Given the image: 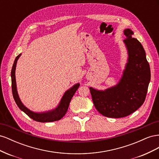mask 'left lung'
<instances>
[{
	"instance_id": "1",
	"label": "left lung",
	"mask_w": 159,
	"mask_h": 159,
	"mask_svg": "<svg viewBox=\"0 0 159 159\" xmlns=\"http://www.w3.org/2000/svg\"><path fill=\"white\" fill-rule=\"evenodd\" d=\"M123 40L128 52L127 63L119 83L105 90L89 88L95 107L103 116L121 118L135 111L145 100L151 70L145 51L133 32L124 30Z\"/></svg>"
}]
</instances>
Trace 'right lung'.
Masks as SVG:
<instances>
[{"instance_id": "1", "label": "right lung", "mask_w": 159, "mask_h": 159, "mask_svg": "<svg viewBox=\"0 0 159 159\" xmlns=\"http://www.w3.org/2000/svg\"><path fill=\"white\" fill-rule=\"evenodd\" d=\"M21 56V54H19L14 60V62L12 66V68L11 70V80H12V95L14 101L18 105V107L25 112L28 116H29L33 120L38 122L46 123V122H53L56 121H58L61 119L66 115L67 111H68L71 99L75 94V91L80 87V84H75L73 87H71L68 90H67L64 94L63 97L61 98L60 102L59 103L57 107L54 109H52L48 111L36 113L28 109L26 106L24 105L19 98L18 91L16 89V77H15V70L16 67V63L19 57Z\"/></svg>"}]
</instances>
